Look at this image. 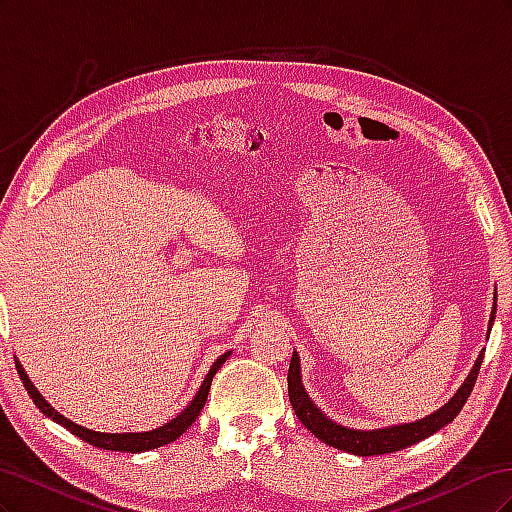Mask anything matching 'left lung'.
<instances>
[{
	"instance_id": "left-lung-1",
	"label": "left lung",
	"mask_w": 512,
	"mask_h": 512,
	"mask_svg": "<svg viewBox=\"0 0 512 512\" xmlns=\"http://www.w3.org/2000/svg\"><path fill=\"white\" fill-rule=\"evenodd\" d=\"M495 307H498V292L493 294V307H491L487 337L491 333V324L495 320ZM483 354H485V350H480L468 378L463 380L457 393L448 399L440 410L427 414L425 418H418V421H414V423H401V425L380 427V429H352V427H344V425L335 423L333 418L324 414L314 404L312 397L307 395L305 386H303V378H301V359H299L297 350H294L292 359H290V367H288L290 404H292L294 414L299 416V421L307 427V431L314 433L320 442L337 448V451L352 453L359 457L395 453V451H401V448H408L416 442L429 438L431 433L440 431L444 425L453 421L472 393V386L476 382L480 363H483Z\"/></svg>"
}]
</instances>
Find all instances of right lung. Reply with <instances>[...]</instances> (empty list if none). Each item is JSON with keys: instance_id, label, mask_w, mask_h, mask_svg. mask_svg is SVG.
I'll return each instance as SVG.
<instances>
[{"instance_id": "right-lung-1", "label": "right lung", "mask_w": 512, "mask_h": 512, "mask_svg": "<svg viewBox=\"0 0 512 512\" xmlns=\"http://www.w3.org/2000/svg\"><path fill=\"white\" fill-rule=\"evenodd\" d=\"M232 350L224 352L218 361H215L209 369V374L205 376L203 384H200V389L196 391L194 399L190 401L188 406H185L175 418H170L168 423H164L162 427H156V429H149V431H128V433H104V431H94V429H87V427H81L76 425L74 421H70V418H66L64 414H59L49 401H46L40 391L34 386V382L29 380L27 371L23 369L21 361L14 356V363H17V371L19 376L23 380V386L27 389L29 397L34 399L36 408H40V412L51 418V421H55L57 425L66 427L70 433H74L76 438H81L85 442H89L91 446H98V448H104V451H121V453H145V451H151V448H158V446H164V444H170L173 440H177L181 433H185L190 429V425L196 421L200 410L205 408V401H207V395H209V389H211V382H213V376L215 371H218L226 359L230 356Z\"/></svg>"}]
</instances>
